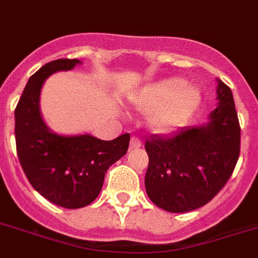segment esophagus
Here are the masks:
<instances>
[{
	"mask_svg": "<svg viewBox=\"0 0 258 258\" xmlns=\"http://www.w3.org/2000/svg\"><path fill=\"white\" fill-rule=\"evenodd\" d=\"M142 147V140L136 136H132L131 138V143H130V148L131 149H136V148Z\"/></svg>",
	"mask_w": 258,
	"mask_h": 258,
	"instance_id": "34e87169",
	"label": "esophagus"
}]
</instances>
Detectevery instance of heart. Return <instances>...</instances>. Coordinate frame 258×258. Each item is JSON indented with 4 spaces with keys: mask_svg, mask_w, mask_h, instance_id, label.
<instances>
[{
    "mask_svg": "<svg viewBox=\"0 0 258 258\" xmlns=\"http://www.w3.org/2000/svg\"><path fill=\"white\" fill-rule=\"evenodd\" d=\"M200 102V92L184 84L182 79H167L145 87L134 97L139 110L151 111L152 124L158 130H170L182 124Z\"/></svg>",
    "mask_w": 258,
    "mask_h": 258,
    "instance_id": "b5f03b06",
    "label": "heart"
}]
</instances>
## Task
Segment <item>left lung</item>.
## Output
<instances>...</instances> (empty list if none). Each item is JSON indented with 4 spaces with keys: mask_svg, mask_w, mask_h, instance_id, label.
I'll use <instances>...</instances> for the list:
<instances>
[{
    "mask_svg": "<svg viewBox=\"0 0 258 258\" xmlns=\"http://www.w3.org/2000/svg\"><path fill=\"white\" fill-rule=\"evenodd\" d=\"M209 123L145 142V189L158 208L185 213L204 207L231 176L240 154V126L230 87L218 79Z\"/></svg>",
    "mask_w": 258,
    "mask_h": 258,
    "instance_id": "obj_1",
    "label": "left lung"
}]
</instances>
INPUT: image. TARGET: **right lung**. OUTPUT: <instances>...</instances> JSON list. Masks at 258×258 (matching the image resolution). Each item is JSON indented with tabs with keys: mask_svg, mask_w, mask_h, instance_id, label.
Returning a JSON list of instances; mask_svg holds the SVG:
<instances>
[{
	"mask_svg": "<svg viewBox=\"0 0 258 258\" xmlns=\"http://www.w3.org/2000/svg\"><path fill=\"white\" fill-rule=\"evenodd\" d=\"M79 59H55L36 71L15 107V143L31 185L50 203L67 209L87 207L101 191L107 169L127 153L130 134L114 140L51 132L40 113V92L48 76L71 70Z\"/></svg>",
	"mask_w": 258,
	"mask_h": 258,
	"instance_id": "obj_1",
	"label": "right lung"
}]
</instances>
